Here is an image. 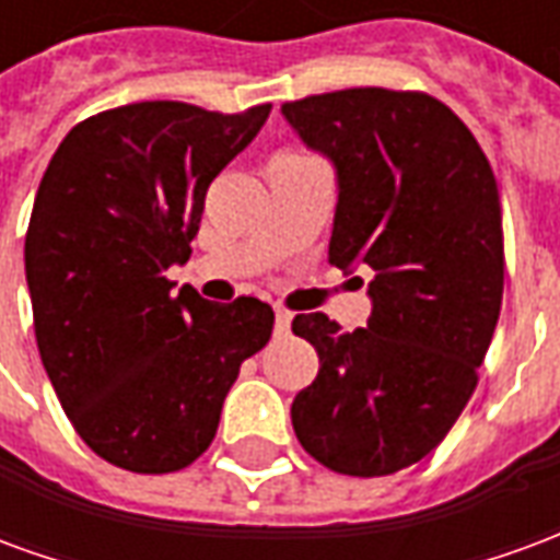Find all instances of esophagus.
<instances>
[{
  "mask_svg": "<svg viewBox=\"0 0 560 560\" xmlns=\"http://www.w3.org/2000/svg\"><path fill=\"white\" fill-rule=\"evenodd\" d=\"M291 320L293 315L288 308H276V332H279V336H284V332L291 329Z\"/></svg>",
  "mask_w": 560,
  "mask_h": 560,
  "instance_id": "esophagus-1",
  "label": "esophagus"
}]
</instances>
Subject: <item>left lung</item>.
Segmentation results:
<instances>
[{
  "instance_id": "left-lung-1",
  "label": "left lung",
  "mask_w": 560,
  "mask_h": 560,
  "mask_svg": "<svg viewBox=\"0 0 560 560\" xmlns=\"http://www.w3.org/2000/svg\"><path fill=\"white\" fill-rule=\"evenodd\" d=\"M281 114L339 173L329 264L372 269L369 327L293 317L320 357L291 405L293 432L324 468L387 477L444 441L480 381L504 296L498 183L429 92L353 86Z\"/></svg>"
}]
</instances>
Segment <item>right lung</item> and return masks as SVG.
I'll use <instances>...</instances> for the list:
<instances>
[{
  "label": "right lung",
  "instance_id": "right-lung-1",
  "mask_svg": "<svg viewBox=\"0 0 560 560\" xmlns=\"http://www.w3.org/2000/svg\"><path fill=\"white\" fill-rule=\"evenodd\" d=\"M269 107L102 110L44 171L26 231L35 341L74 432L116 468L173 474L203 456L240 365L272 336L267 303H209L164 276L191 257L209 183Z\"/></svg>",
  "mask_w": 560,
  "mask_h": 560
}]
</instances>
